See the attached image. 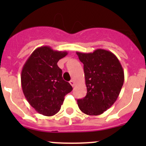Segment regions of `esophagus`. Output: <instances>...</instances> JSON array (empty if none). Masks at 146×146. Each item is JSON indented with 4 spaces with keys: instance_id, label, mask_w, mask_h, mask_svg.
<instances>
[{
    "instance_id": "esophagus-1",
    "label": "esophagus",
    "mask_w": 146,
    "mask_h": 146,
    "mask_svg": "<svg viewBox=\"0 0 146 146\" xmlns=\"http://www.w3.org/2000/svg\"><path fill=\"white\" fill-rule=\"evenodd\" d=\"M70 82V84L72 85V87H74V84H75V82H74V81L73 80H71L70 82Z\"/></svg>"
}]
</instances>
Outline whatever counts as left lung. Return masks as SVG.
Listing matches in <instances>:
<instances>
[{"instance_id": "1", "label": "left lung", "mask_w": 146, "mask_h": 146, "mask_svg": "<svg viewBox=\"0 0 146 146\" xmlns=\"http://www.w3.org/2000/svg\"><path fill=\"white\" fill-rule=\"evenodd\" d=\"M84 65L87 94L77 100L80 110L88 115H99L116 101L124 81V72L118 58L110 51L77 52Z\"/></svg>"}]
</instances>
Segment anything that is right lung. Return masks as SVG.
Here are the masks:
<instances>
[{"mask_svg": "<svg viewBox=\"0 0 146 146\" xmlns=\"http://www.w3.org/2000/svg\"><path fill=\"white\" fill-rule=\"evenodd\" d=\"M66 51L53 50L49 46L36 48L25 63L21 72L23 94L31 106L45 116H52L60 110L64 96L72 87L62 77L58 66Z\"/></svg>", "mask_w": 146, "mask_h": 146, "instance_id": "right-lung-1", "label": "right lung"}]
</instances>
